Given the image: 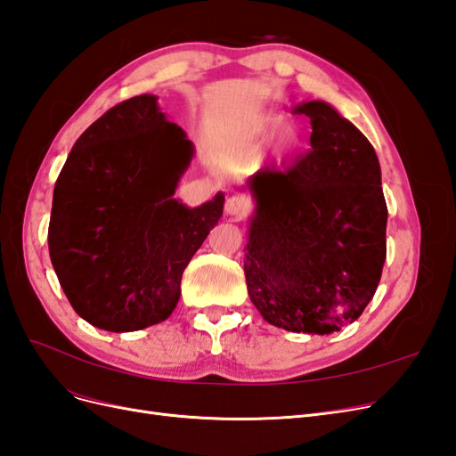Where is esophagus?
I'll return each instance as SVG.
<instances>
[{
    "label": "esophagus",
    "instance_id": "34e87169",
    "mask_svg": "<svg viewBox=\"0 0 456 456\" xmlns=\"http://www.w3.org/2000/svg\"><path fill=\"white\" fill-rule=\"evenodd\" d=\"M224 211H226V215L241 220V218H245L247 215H249L251 203H249V200L243 198V196H232V198L226 200Z\"/></svg>",
    "mask_w": 456,
    "mask_h": 456
}]
</instances>
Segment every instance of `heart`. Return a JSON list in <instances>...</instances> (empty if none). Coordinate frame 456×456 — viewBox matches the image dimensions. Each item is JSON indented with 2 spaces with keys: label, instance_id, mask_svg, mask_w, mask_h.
I'll return each instance as SVG.
<instances>
[{
  "label": "heart",
  "instance_id": "heart-1",
  "mask_svg": "<svg viewBox=\"0 0 456 456\" xmlns=\"http://www.w3.org/2000/svg\"><path fill=\"white\" fill-rule=\"evenodd\" d=\"M280 127L281 119L278 116L262 114L249 123V127L245 131V139L253 144H260L266 142L272 134H275L281 154H289V151H293L295 146L298 144V133L293 127Z\"/></svg>",
  "mask_w": 456,
  "mask_h": 456
}]
</instances>
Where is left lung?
<instances>
[{"label": "left lung", "instance_id": "left-lung-1", "mask_svg": "<svg viewBox=\"0 0 456 456\" xmlns=\"http://www.w3.org/2000/svg\"><path fill=\"white\" fill-rule=\"evenodd\" d=\"M310 150L291 169L255 173L245 247L251 302L270 325L329 335L354 323L386 260L388 209L375 148L322 101L302 102Z\"/></svg>", "mask_w": 456, "mask_h": 456}]
</instances>
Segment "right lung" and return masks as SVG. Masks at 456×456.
Segmentation results:
<instances>
[{"mask_svg": "<svg viewBox=\"0 0 456 456\" xmlns=\"http://www.w3.org/2000/svg\"><path fill=\"white\" fill-rule=\"evenodd\" d=\"M191 158L154 94L110 108L76 141L53 191L49 255L87 323L129 333L175 310L183 272L224 207L220 191L194 209L173 198Z\"/></svg>", "mask_w": 456, "mask_h": 456, "instance_id": "right-lung-1", "label": "right lung"}]
</instances>
